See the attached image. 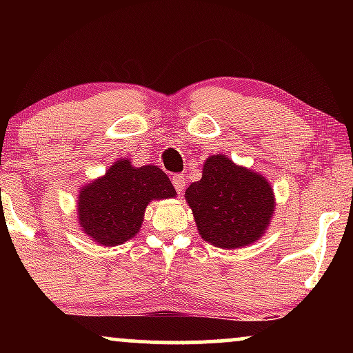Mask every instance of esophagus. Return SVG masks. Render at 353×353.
<instances>
[{"label":"esophagus","mask_w":353,"mask_h":353,"mask_svg":"<svg viewBox=\"0 0 353 353\" xmlns=\"http://www.w3.org/2000/svg\"><path fill=\"white\" fill-rule=\"evenodd\" d=\"M172 184L176 188L177 194H182V190L185 188V177L182 174H176V176H172Z\"/></svg>","instance_id":"34e87169"}]
</instances>
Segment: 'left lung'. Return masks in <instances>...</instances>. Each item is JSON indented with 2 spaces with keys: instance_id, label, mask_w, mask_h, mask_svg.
Here are the masks:
<instances>
[{
  "instance_id": "8db88e82",
  "label": "left lung",
  "mask_w": 353,
  "mask_h": 353,
  "mask_svg": "<svg viewBox=\"0 0 353 353\" xmlns=\"http://www.w3.org/2000/svg\"><path fill=\"white\" fill-rule=\"evenodd\" d=\"M201 237L221 249H239L259 241L275 209L270 184L261 174L216 154L208 157L201 181L185 190Z\"/></svg>"
}]
</instances>
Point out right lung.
<instances>
[{
  "instance_id": "right-lung-1",
  "label": "right lung",
  "mask_w": 353,
  "mask_h": 353,
  "mask_svg": "<svg viewBox=\"0 0 353 353\" xmlns=\"http://www.w3.org/2000/svg\"><path fill=\"white\" fill-rule=\"evenodd\" d=\"M174 196L172 182L157 165L134 168L119 159L79 190V228L99 245L124 244L139 232L149 202Z\"/></svg>"
}]
</instances>
